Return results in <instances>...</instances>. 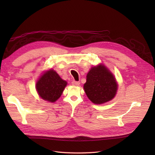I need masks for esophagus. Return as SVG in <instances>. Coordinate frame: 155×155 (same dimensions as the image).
Here are the masks:
<instances>
[{"instance_id":"esophagus-1","label":"esophagus","mask_w":155,"mask_h":155,"mask_svg":"<svg viewBox=\"0 0 155 155\" xmlns=\"http://www.w3.org/2000/svg\"><path fill=\"white\" fill-rule=\"evenodd\" d=\"M72 84L73 85H76V86H78L79 85V84H80V83H79V81H73L72 82Z\"/></svg>"}]
</instances>
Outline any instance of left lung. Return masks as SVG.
Here are the masks:
<instances>
[{
  "label": "left lung",
  "mask_w": 155,
  "mask_h": 155,
  "mask_svg": "<svg viewBox=\"0 0 155 155\" xmlns=\"http://www.w3.org/2000/svg\"><path fill=\"white\" fill-rule=\"evenodd\" d=\"M117 87L113 75L104 65H99L92 67L87 74L84 90L92 103L101 104L115 96Z\"/></svg>",
  "instance_id": "obj_1"
}]
</instances>
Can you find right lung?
Returning a JSON list of instances; mask_svg holds the SVG:
<instances>
[{"mask_svg": "<svg viewBox=\"0 0 155 155\" xmlns=\"http://www.w3.org/2000/svg\"><path fill=\"white\" fill-rule=\"evenodd\" d=\"M67 84L55 71L50 70L40 78L36 88L42 99L55 102L61 96Z\"/></svg>", "mask_w": 155, "mask_h": 155, "instance_id": "1", "label": "right lung"}]
</instances>
